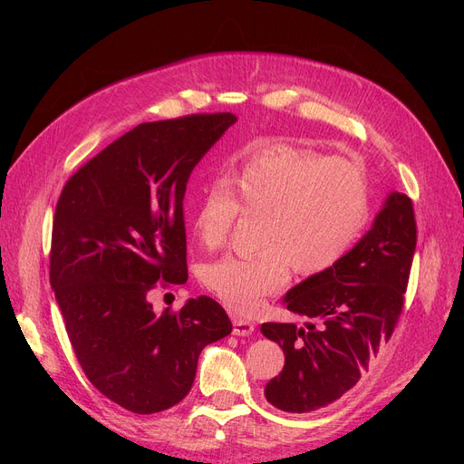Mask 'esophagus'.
<instances>
[{"label":"esophagus","instance_id":"1","mask_svg":"<svg viewBox=\"0 0 464 464\" xmlns=\"http://www.w3.org/2000/svg\"><path fill=\"white\" fill-rule=\"evenodd\" d=\"M232 325H234L232 333L236 336H249L251 333H254V329H256L254 323L247 321V319H242V317H234L232 319Z\"/></svg>","mask_w":464,"mask_h":464}]
</instances>
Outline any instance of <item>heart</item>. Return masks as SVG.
<instances>
[{"label":"heart","instance_id":"b5f03b06","mask_svg":"<svg viewBox=\"0 0 464 464\" xmlns=\"http://www.w3.org/2000/svg\"><path fill=\"white\" fill-rule=\"evenodd\" d=\"M237 210L261 217V249L208 263L203 283L232 312L256 314L286 285L290 265L300 275H315L343 259L370 217L368 181L348 159L276 147L201 195L193 215L199 244L224 246Z\"/></svg>","mask_w":464,"mask_h":464}]
</instances>
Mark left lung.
Returning <instances> with one entry per match:
<instances>
[{
    "label": "left lung",
    "instance_id": "1",
    "mask_svg": "<svg viewBox=\"0 0 464 464\" xmlns=\"http://www.w3.org/2000/svg\"><path fill=\"white\" fill-rule=\"evenodd\" d=\"M414 249L412 201L391 191L341 261L286 292V310L305 317L304 325H261L285 353L283 372L265 387L266 401L285 412H314L360 382L397 325Z\"/></svg>",
    "mask_w": 464,
    "mask_h": 464
}]
</instances>
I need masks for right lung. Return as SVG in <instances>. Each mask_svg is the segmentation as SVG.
<instances>
[{"label": "right lung", "mask_w": 464, "mask_h": 464, "mask_svg": "<svg viewBox=\"0 0 464 464\" xmlns=\"http://www.w3.org/2000/svg\"><path fill=\"white\" fill-rule=\"evenodd\" d=\"M237 118L141 123L67 179L52 227L50 285L89 382L135 414L184 399L201 350L232 333L222 305L154 314L149 292L188 280L184 195L193 168Z\"/></svg>", "instance_id": "obj_1"}]
</instances>
